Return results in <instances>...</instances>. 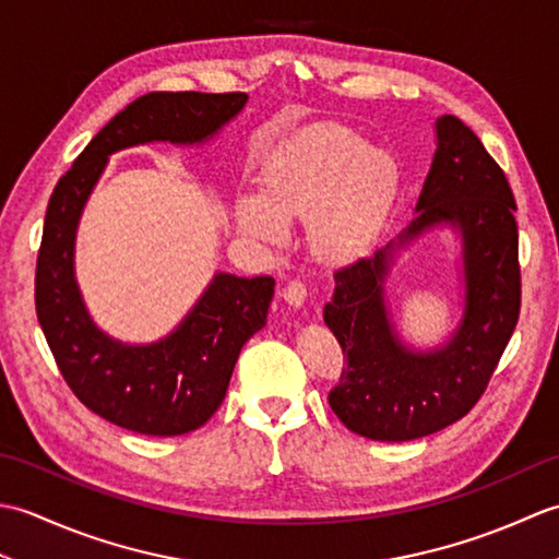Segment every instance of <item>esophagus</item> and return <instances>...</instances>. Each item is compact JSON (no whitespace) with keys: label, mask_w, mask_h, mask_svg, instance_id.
Segmentation results:
<instances>
[{"label":"esophagus","mask_w":559,"mask_h":559,"mask_svg":"<svg viewBox=\"0 0 559 559\" xmlns=\"http://www.w3.org/2000/svg\"><path fill=\"white\" fill-rule=\"evenodd\" d=\"M305 298H307V288L302 281L295 278V281L286 283V288H283V300L293 307H300V305H305Z\"/></svg>","instance_id":"obj_1"}]
</instances>
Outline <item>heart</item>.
<instances>
[{
  "label": "heart",
  "instance_id": "obj_1",
  "mask_svg": "<svg viewBox=\"0 0 559 559\" xmlns=\"http://www.w3.org/2000/svg\"><path fill=\"white\" fill-rule=\"evenodd\" d=\"M396 189L399 170L389 153L372 151L350 129H317L273 163L264 199H240L237 218L266 245L283 242V221L312 218L314 252L326 261H350L374 242Z\"/></svg>",
  "mask_w": 559,
  "mask_h": 559
}]
</instances>
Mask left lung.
Masks as SVG:
<instances>
[{
  "mask_svg": "<svg viewBox=\"0 0 559 559\" xmlns=\"http://www.w3.org/2000/svg\"><path fill=\"white\" fill-rule=\"evenodd\" d=\"M415 211L418 216L396 242L334 273V298L324 307V322L346 355L329 406L348 430L379 442L439 432L476 406L521 310L512 187L473 129L454 115L437 120V151ZM439 222L462 230L467 310L447 347L413 354L388 322L383 276L396 246Z\"/></svg>",
  "mask_w": 559,
  "mask_h": 559,
  "instance_id": "8db88e82",
  "label": "left lung"
}]
</instances>
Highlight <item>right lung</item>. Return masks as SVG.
Listing matches in <instances>:
<instances>
[{"label":"right lung","instance_id":"1","mask_svg":"<svg viewBox=\"0 0 559 559\" xmlns=\"http://www.w3.org/2000/svg\"><path fill=\"white\" fill-rule=\"evenodd\" d=\"M247 93L153 91L117 112L59 177L35 264V312L74 396L139 435L175 437L204 425L225 399L237 355L266 324L276 281L218 273L168 338L124 346L91 322L74 281L81 209L115 151L173 141L197 144L233 120Z\"/></svg>","mask_w":559,"mask_h":559}]
</instances>
